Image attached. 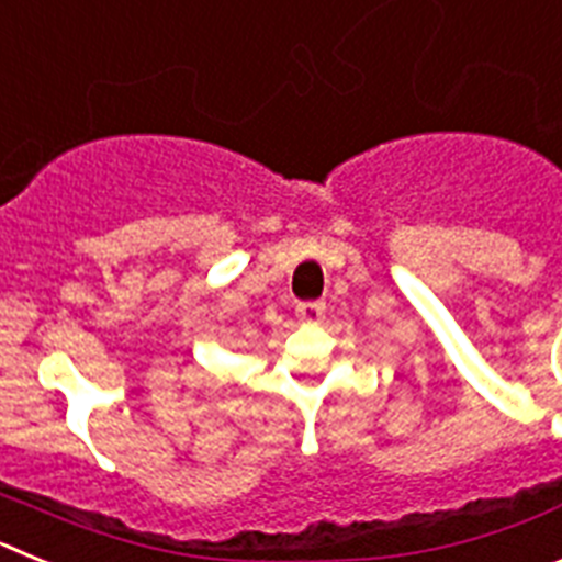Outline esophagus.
Wrapping results in <instances>:
<instances>
[{"label":"esophagus","instance_id":"esophagus-1","mask_svg":"<svg viewBox=\"0 0 562 562\" xmlns=\"http://www.w3.org/2000/svg\"><path fill=\"white\" fill-rule=\"evenodd\" d=\"M324 310L326 306L321 304V301H306V304H297L295 315L301 324H317V321L324 317Z\"/></svg>","mask_w":562,"mask_h":562}]
</instances>
